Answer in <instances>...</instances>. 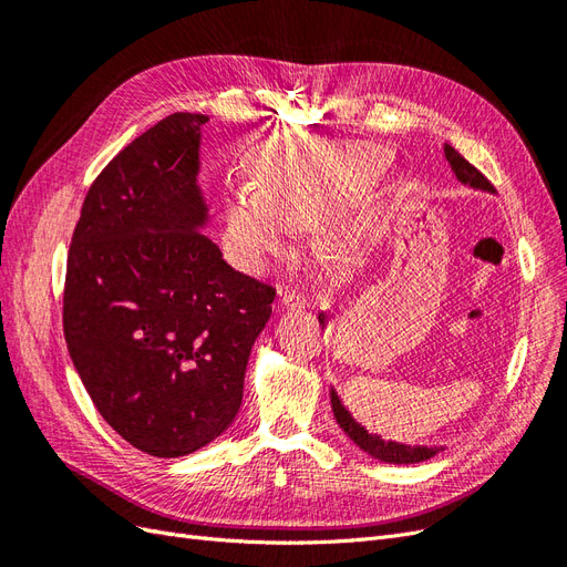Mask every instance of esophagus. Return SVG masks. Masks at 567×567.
<instances>
[{
  "label": "esophagus",
  "instance_id": "esophagus-1",
  "mask_svg": "<svg viewBox=\"0 0 567 567\" xmlns=\"http://www.w3.org/2000/svg\"><path fill=\"white\" fill-rule=\"evenodd\" d=\"M281 305L286 310H305V307H310V300L302 293H296V290H288V293L281 296Z\"/></svg>",
  "mask_w": 567,
  "mask_h": 567
}]
</instances>
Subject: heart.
<instances>
[{"label": "heart", "instance_id": "heart-1", "mask_svg": "<svg viewBox=\"0 0 567 567\" xmlns=\"http://www.w3.org/2000/svg\"><path fill=\"white\" fill-rule=\"evenodd\" d=\"M385 165L388 151L369 142L284 136L267 144L250 163L252 184L231 182L221 194V225L234 260L262 269L286 250L293 227L336 213Z\"/></svg>", "mask_w": 567, "mask_h": 567}]
</instances>
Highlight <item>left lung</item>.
<instances>
[{"instance_id":"obj_1","label":"left lung","mask_w":567,"mask_h":567,"mask_svg":"<svg viewBox=\"0 0 567 567\" xmlns=\"http://www.w3.org/2000/svg\"><path fill=\"white\" fill-rule=\"evenodd\" d=\"M444 158H447L452 173L456 175V179L463 186H471V188H477V192L494 194V186L489 184V179L483 173H480L477 167H473L466 158H463L454 146L444 144ZM319 323L326 326V312H319ZM331 409H333V416H336L338 425L342 427V433H346L359 450L367 452L373 458H379V461L398 463V466H402V463L427 461V458H433L437 452L444 450V447H427V444H414V447H411V444L383 440L381 435L369 433L362 423L354 421V416L350 414L348 406L342 404L336 388H331Z\"/></svg>"}]
</instances>
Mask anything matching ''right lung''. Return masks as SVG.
<instances>
[{"mask_svg":"<svg viewBox=\"0 0 567 567\" xmlns=\"http://www.w3.org/2000/svg\"><path fill=\"white\" fill-rule=\"evenodd\" d=\"M205 123L167 115L101 169L65 269L63 333L82 385L120 437L161 458L231 425L277 296L200 234Z\"/></svg>","mask_w":567,"mask_h":567,"instance_id":"add662e5","label":"right lung"}]
</instances>
